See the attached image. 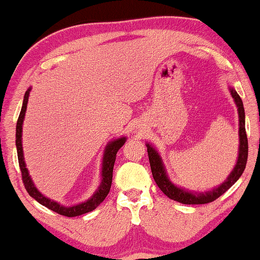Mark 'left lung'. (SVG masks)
Segmentation results:
<instances>
[{"mask_svg":"<svg viewBox=\"0 0 260 260\" xmlns=\"http://www.w3.org/2000/svg\"><path fill=\"white\" fill-rule=\"evenodd\" d=\"M229 90L238 111V139H240V145H238V155L235 168L230 172L228 178L217 187L211 188L210 190H204V192H196V190H189L183 187L177 186L170 178L168 170L165 168V164H164L162 157H161L159 151L150 143L147 142V144H145L147 145L149 162H150L151 174H153L154 180L156 182L157 187L162 190L164 194L168 196L172 201L182 203V204H207V203L214 202L220 196H222L242 176L244 169H246L247 157H248V140H247L246 134V115H244L243 103L241 100L240 95L237 94V91L232 86H229Z\"/></svg>","mask_w":260,"mask_h":260,"instance_id":"left-lung-1","label":"left lung"}]
</instances>
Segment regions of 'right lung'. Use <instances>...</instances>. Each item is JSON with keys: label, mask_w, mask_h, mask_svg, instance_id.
<instances>
[{"label": "right lung", "mask_w": 260, "mask_h": 260, "mask_svg": "<svg viewBox=\"0 0 260 260\" xmlns=\"http://www.w3.org/2000/svg\"><path fill=\"white\" fill-rule=\"evenodd\" d=\"M31 88H29L25 91L24 99H23V105L22 110H20L19 117L17 121V127H16V147H17V154H18V162H19L20 171H22V178L24 182V186L26 192L29 193V196L31 198H34L35 201L40 203L44 207L49 208L50 210L55 211V213L59 214V215H64L68 217L73 216H79L83 214L92 211L94 209H96L101 203L104 202V199L106 198L107 194L110 192V188H111L112 183V172H113V165H115L116 160V154H117L118 149L126 143L127 138L126 137H120V138L112 139L111 142H109V144L105 147L103 155V162H101V181L98 189L92 193V196L89 199H86L85 202L79 203V204L71 205V207H66V205L59 204L58 202L50 199L49 197L44 196L40 190L38 189L35 183L32 182L30 175H29L28 169H26L25 161H24V154H23V144H22V134H23V122L25 118V112H26V105H28L29 100V94H30Z\"/></svg>", "instance_id": "1"}]
</instances>
